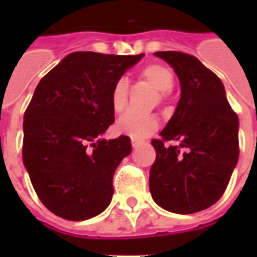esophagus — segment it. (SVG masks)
<instances>
[{"instance_id": "obj_1", "label": "esophagus", "mask_w": 257, "mask_h": 257, "mask_svg": "<svg viewBox=\"0 0 257 257\" xmlns=\"http://www.w3.org/2000/svg\"><path fill=\"white\" fill-rule=\"evenodd\" d=\"M140 145H142V142H139V140L132 139V147H134V149H136V147H139Z\"/></svg>"}]
</instances>
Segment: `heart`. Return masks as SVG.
Listing matches in <instances>:
<instances>
[{
    "label": "heart",
    "instance_id": "1",
    "mask_svg": "<svg viewBox=\"0 0 257 257\" xmlns=\"http://www.w3.org/2000/svg\"><path fill=\"white\" fill-rule=\"evenodd\" d=\"M140 78L145 79L146 82L158 90L160 93H169L175 85V77L171 68L164 64H147L146 67L140 70ZM128 81L125 78H119L112 85L111 93H110V103H111L112 111L122 112L128 104ZM158 126V121L154 115L139 114V112L128 111L122 117L118 118L115 123V129L119 134L126 135L135 140H142L149 138Z\"/></svg>",
    "mask_w": 257,
    "mask_h": 257
}]
</instances>
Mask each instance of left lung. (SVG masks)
<instances>
[{
	"label": "left lung",
	"mask_w": 257,
	"mask_h": 257,
	"mask_svg": "<svg viewBox=\"0 0 257 257\" xmlns=\"http://www.w3.org/2000/svg\"><path fill=\"white\" fill-rule=\"evenodd\" d=\"M154 55L178 75L180 99L160 134L162 139L151 142L157 153L149 180L151 197L165 210L195 213L215 204L230 182L239 156V121L220 78L198 59L175 51ZM164 140L179 146H165Z\"/></svg>",
	"instance_id": "left-lung-1"
}]
</instances>
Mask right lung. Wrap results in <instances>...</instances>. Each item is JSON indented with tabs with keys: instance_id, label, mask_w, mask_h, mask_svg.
Instances as JSON below:
<instances>
[{
	"instance_id": "obj_1",
	"label": "right lung",
	"mask_w": 257,
	"mask_h": 257,
	"mask_svg": "<svg viewBox=\"0 0 257 257\" xmlns=\"http://www.w3.org/2000/svg\"><path fill=\"white\" fill-rule=\"evenodd\" d=\"M143 56L73 52L37 85L23 121V164L55 215L86 220L111 202L112 176L132 145L128 136L103 139L114 123L110 93Z\"/></svg>"
}]
</instances>
